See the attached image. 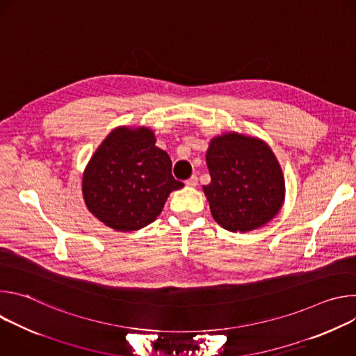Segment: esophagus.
I'll return each mask as SVG.
<instances>
[{"instance_id": "34e87169", "label": "esophagus", "mask_w": 356, "mask_h": 356, "mask_svg": "<svg viewBox=\"0 0 356 356\" xmlns=\"http://www.w3.org/2000/svg\"><path fill=\"white\" fill-rule=\"evenodd\" d=\"M197 176H191L188 180H186V186L187 187H195L197 186Z\"/></svg>"}]
</instances>
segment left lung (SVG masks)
<instances>
[{
	"instance_id": "1",
	"label": "left lung",
	"mask_w": 356,
	"mask_h": 356,
	"mask_svg": "<svg viewBox=\"0 0 356 356\" xmlns=\"http://www.w3.org/2000/svg\"><path fill=\"white\" fill-rule=\"evenodd\" d=\"M211 181L202 186L217 224L231 232L258 229L284 202V177L270 146L257 136L224 132L211 139L207 155Z\"/></svg>"
}]
</instances>
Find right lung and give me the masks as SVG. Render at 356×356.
Returning a JSON list of instances; mask_svg holds the SVG:
<instances>
[{"instance_id": "1", "label": "right lung", "mask_w": 356, "mask_h": 356, "mask_svg": "<svg viewBox=\"0 0 356 356\" xmlns=\"http://www.w3.org/2000/svg\"><path fill=\"white\" fill-rule=\"evenodd\" d=\"M147 127H117L90 158L81 181L88 211L104 225L131 232L154 222L169 194L184 184L175 180L172 161Z\"/></svg>"}]
</instances>
